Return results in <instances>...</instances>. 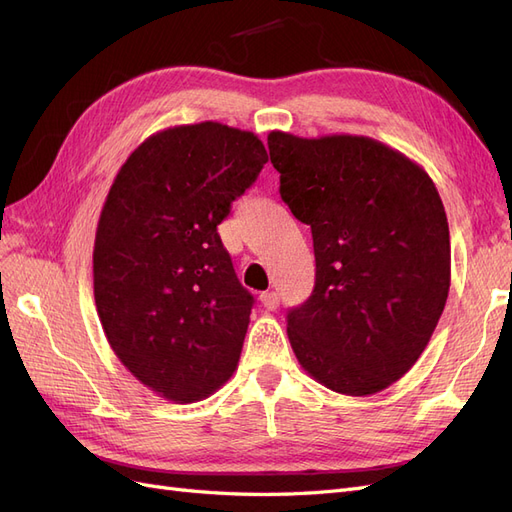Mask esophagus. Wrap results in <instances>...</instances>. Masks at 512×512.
<instances>
[{
	"label": "esophagus",
	"instance_id": "obj_1",
	"mask_svg": "<svg viewBox=\"0 0 512 512\" xmlns=\"http://www.w3.org/2000/svg\"><path fill=\"white\" fill-rule=\"evenodd\" d=\"M260 303L265 305L267 309H277V305H280V297H277V292H262L260 294Z\"/></svg>",
	"mask_w": 512,
	"mask_h": 512
}]
</instances>
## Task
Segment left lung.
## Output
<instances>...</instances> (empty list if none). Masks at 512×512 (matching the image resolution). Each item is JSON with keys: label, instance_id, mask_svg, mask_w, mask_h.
I'll return each mask as SVG.
<instances>
[{"label": "left lung", "instance_id": "8db88e82", "mask_svg": "<svg viewBox=\"0 0 512 512\" xmlns=\"http://www.w3.org/2000/svg\"><path fill=\"white\" fill-rule=\"evenodd\" d=\"M267 143L316 256L312 294L288 309L290 346L327 389L374 395L416 363L444 312L451 237L440 194L374 138L271 132Z\"/></svg>", "mask_w": 512, "mask_h": 512}]
</instances>
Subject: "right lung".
Here are the masks:
<instances>
[{
    "instance_id": "1",
    "label": "right lung",
    "mask_w": 512,
    "mask_h": 512,
    "mask_svg": "<svg viewBox=\"0 0 512 512\" xmlns=\"http://www.w3.org/2000/svg\"><path fill=\"white\" fill-rule=\"evenodd\" d=\"M269 156L218 121L168 128L138 145L106 196L94 297L117 359L177 404L209 397L237 369L254 297L218 224Z\"/></svg>"
}]
</instances>
